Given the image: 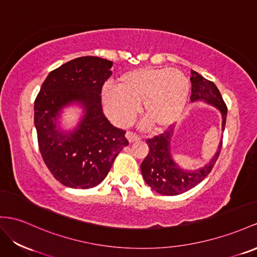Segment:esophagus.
<instances>
[{
  "label": "esophagus",
  "mask_w": 257,
  "mask_h": 257,
  "mask_svg": "<svg viewBox=\"0 0 257 257\" xmlns=\"http://www.w3.org/2000/svg\"><path fill=\"white\" fill-rule=\"evenodd\" d=\"M126 138L128 139V141L131 143V142H135V141H138V140H140L141 138L138 136V135H136V134H134V133H131V131H128V133L126 134Z\"/></svg>",
  "instance_id": "esophagus-1"
}]
</instances>
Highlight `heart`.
I'll return each instance as SVG.
<instances>
[{
    "label": "heart",
    "mask_w": 257,
    "mask_h": 257,
    "mask_svg": "<svg viewBox=\"0 0 257 257\" xmlns=\"http://www.w3.org/2000/svg\"><path fill=\"white\" fill-rule=\"evenodd\" d=\"M190 92L187 76L168 67L140 68L122 75L115 90H105V113L118 126L135 119L138 105L152 130L163 131L179 120Z\"/></svg>",
    "instance_id": "1"
}]
</instances>
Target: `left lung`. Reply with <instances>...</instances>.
<instances>
[{
    "label": "left lung",
    "mask_w": 257,
    "mask_h": 257,
    "mask_svg": "<svg viewBox=\"0 0 257 257\" xmlns=\"http://www.w3.org/2000/svg\"><path fill=\"white\" fill-rule=\"evenodd\" d=\"M191 75L190 80L192 82V90L190 100L192 103L204 102L218 109L222 118L221 130L223 131L227 118V107L219 90L214 82L202 77L199 72L191 70ZM173 135L174 129L172 128L165 134L155 137L154 139H149L147 141L150 149L149 154L141 164V173L144 181L155 192L164 195L181 194L205 179L218 159L222 144L220 140L217 152L201 168L195 170L183 169L173 159L170 148Z\"/></svg>",
    "instance_id": "8db88e82"
}]
</instances>
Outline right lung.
I'll use <instances>...</instances> for the list:
<instances>
[{
  "label": "right lung",
  "instance_id": "right-lung-1",
  "mask_svg": "<svg viewBox=\"0 0 257 257\" xmlns=\"http://www.w3.org/2000/svg\"><path fill=\"white\" fill-rule=\"evenodd\" d=\"M113 62L82 56L51 71L35 101L39 150L56 180L75 189L93 188L105 179L116 156L127 147L126 131L104 116L101 90ZM72 104L83 115L72 130L61 127V114Z\"/></svg>",
  "mask_w": 257,
  "mask_h": 257
}]
</instances>
